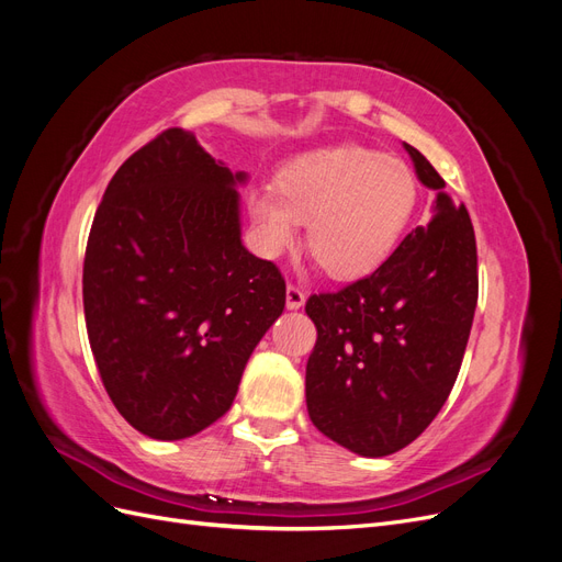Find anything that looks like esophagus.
<instances>
[{
    "instance_id": "34e87169",
    "label": "esophagus",
    "mask_w": 562,
    "mask_h": 562,
    "mask_svg": "<svg viewBox=\"0 0 562 562\" xmlns=\"http://www.w3.org/2000/svg\"><path fill=\"white\" fill-rule=\"evenodd\" d=\"M304 304V291L295 283H288L285 288V307L288 310H300Z\"/></svg>"
}]
</instances>
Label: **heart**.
Masks as SVG:
<instances>
[{"label": "heart", "mask_w": 562, "mask_h": 562, "mask_svg": "<svg viewBox=\"0 0 562 562\" xmlns=\"http://www.w3.org/2000/svg\"><path fill=\"white\" fill-rule=\"evenodd\" d=\"M417 178L403 159L380 149L342 145L285 164L277 187L248 192V213L267 255L293 246L307 223L304 246L328 277L363 279L401 244L417 209Z\"/></svg>", "instance_id": "obj_1"}]
</instances>
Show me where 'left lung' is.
I'll return each mask as SVG.
<instances>
[{"instance_id":"left-lung-1","label":"left lung","mask_w":562,"mask_h":562,"mask_svg":"<svg viewBox=\"0 0 562 562\" xmlns=\"http://www.w3.org/2000/svg\"><path fill=\"white\" fill-rule=\"evenodd\" d=\"M417 178L438 190L434 220L405 236L372 274L307 300L316 345L307 361L314 427L363 457L411 446L448 401L462 368L479 255L469 211L405 143Z\"/></svg>"}]
</instances>
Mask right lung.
Listing matches in <instances>:
<instances>
[{
	"label": "right lung",
	"instance_id": "obj_1",
	"mask_svg": "<svg viewBox=\"0 0 562 562\" xmlns=\"http://www.w3.org/2000/svg\"><path fill=\"white\" fill-rule=\"evenodd\" d=\"M244 173L166 128L119 166L83 258V316L108 396L133 429L180 440L223 417L285 307L274 262L241 244Z\"/></svg>",
	"mask_w": 562,
	"mask_h": 562
}]
</instances>
